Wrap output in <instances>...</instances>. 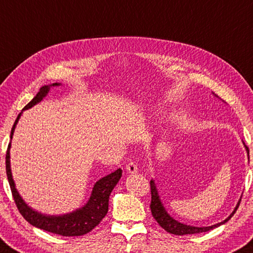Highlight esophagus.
Wrapping results in <instances>:
<instances>
[{
	"label": "esophagus",
	"instance_id": "esophagus-1",
	"mask_svg": "<svg viewBox=\"0 0 253 253\" xmlns=\"http://www.w3.org/2000/svg\"><path fill=\"white\" fill-rule=\"evenodd\" d=\"M126 170L128 173H136L137 171H138V168H137L135 163H129L126 166Z\"/></svg>",
	"mask_w": 253,
	"mask_h": 253
}]
</instances>
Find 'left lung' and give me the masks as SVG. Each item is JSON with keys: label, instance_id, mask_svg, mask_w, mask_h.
<instances>
[{"label": "left lung", "instance_id": "8db88e82", "mask_svg": "<svg viewBox=\"0 0 253 253\" xmlns=\"http://www.w3.org/2000/svg\"><path fill=\"white\" fill-rule=\"evenodd\" d=\"M212 94L215 96V97H218V96L215 95L214 93H212ZM243 146H245V148L247 150V154H248V156H249V148H248V147L245 145V142H243ZM248 158H249V157H248ZM150 190H151L150 209H151V213H153V217L156 219V221L159 223L160 227L164 228L167 232L172 233V235H176V236L194 235V233L206 232V231L212 230V229H214V228H218L219 226H221V224L226 223L228 220L230 219L233 214H235L239 205H240V201H241V197H240V199H239L237 206L235 207V209H233V211L230 213V215H229L228 218L224 219L223 221L212 224V226H209V227H194V226H190V224H185L182 222H179L178 220L173 219L171 215L167 212V210H166V208H165L162 199H160L159 192H158L157 187H156V183H155L154 179H151V180H150Z\"/></svg>", "mask_w": 253, "mask_h": 253}]
</instances>
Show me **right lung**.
Masks as SVG:
<instances>
[{
  "label": "right lung",
  "mask_w": 253,
  "mask_h": 253,
  "mask_svg": "<svg viewBox=\"0 0 253 253\" xmlns=\"http://www.w3.org/2000/svg\"><path fill=\"white\" fill-rule=\"evenodd\" d=\"M61 83H53L50 85H45L40 89L38 95L31 100V102L26 105L23 111L32 108L35 106L36 104L42 102V100L46 97L49 93L50 87L61 86ZM23 112L18 114L16 121L13 125L11 130V140L14 135L15 127L17 125L18 121L22 116ZM10 149H11V142L8 144L7 151H6V174L8 179V183H10L13 198L16 204V207L21 214L24 217L26 221H29L32 226H34L42 230L56 233L59 236L64 237H77L86 235L87 232L93 230V229L97 226V224L102 221L103 218L106 215L108 211V201L109 196H111L115 186L117 185L119 179L122 177L123 170L121 168L117 169L116 171L107 174L103 178H100L98 181L95 182L91 190V194L89 199L87 203L77 208L71 212L63 213V214H46L42 213L40 211L35 210L27 205L24 199L22 198L20 192L17 191L15 187L14 179L12 176L11 170V156H10Z\"/></svg>",
  "instance_id": "right-lung-1"
}]
</instances>
